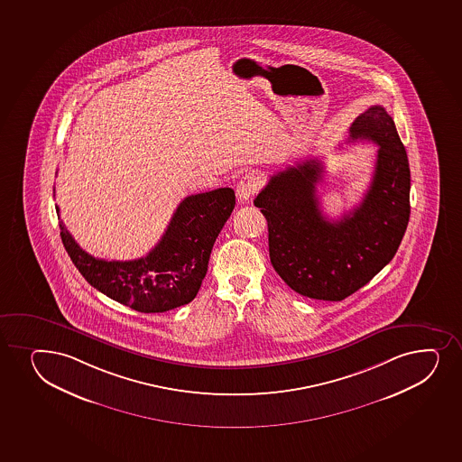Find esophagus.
<instances>
[{
	"label": "esophagus",
	"instance_id": "34e87169",
	"mask_svg": "<svg viewBox=\"0 0 462 462\" xmlns=\"http://www.w3.org/2000/svg\"><path fill=\"white\" fill-rule=\"evenodd\" d=\"M261 178L258 173H245L241 180H239L238 186H236V197L238 201L247 202L250 198L254 197V193L258 192L261 189Z\"/></svg>",
	"mask_w": 462,
	"mask_h": 462
}]
</instances>
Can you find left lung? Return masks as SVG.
<instances>
[{
	"instance_id": "1",
	"label": "left lung",
	"mask_w": 462,
	"mask_h": 462,
	"mask_svg": "<svg viewBox=\"0 0 462 462\" xmlns=\"http://www.w3.org/2000/svg\"><path fill=\"white\" fill-rule=\"evenodd\" d=\"M348 141L378 144L374 178L358 208L332 221L322 215L321 161L306 160L270 178L254 198L269 226L270 261L300 295L342 301L393 260L410 218V167L383 106L353 121Z\"/></svg>"
}]
</instances>
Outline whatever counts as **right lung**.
<instances>
[{
  "label": "right lung",
  "instance_id": "1",
  "mask_svg": "<svg viewBox=\"0 0 462 462\" xmlns=\"http://www.w3.org/2000/svg\"><path fill=\"white\" fill-rule=\"evenodd\" d=\"M234 208L230 187L184 198L160 243L140 260L95 258L79 247L62 221L60 235L73 264L97 291L141 313H162L197 296L213 244ZM57 213L60 218L58 206Z\"/></svg>",
  "mask_w": 462,
  "mask_h": 462
}]
</instances>
